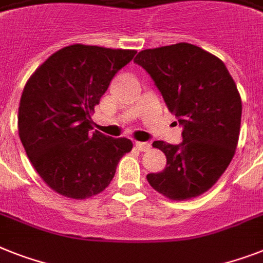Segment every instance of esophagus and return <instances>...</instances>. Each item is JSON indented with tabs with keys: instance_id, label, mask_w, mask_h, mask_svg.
Masks as SVG:
<instances>
[{
	"instance_id": "esophagus-1",
	"label": "esophagus",
	"mask_w": 263,
	"mask_h": 263,
	"mask_svg": "<svg viewBox=\"0 0 263 263\" xmlns=\"http://www.w3.org/2000/svg\"><path fill=\"white\" fill-rule=\"evenodd\" d=\"M135 146L139 151H148V148H150V143L135 142Z\"/></svg>"
}]
</instances>
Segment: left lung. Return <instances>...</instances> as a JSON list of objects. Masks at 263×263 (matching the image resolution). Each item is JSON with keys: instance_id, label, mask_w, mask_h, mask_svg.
Returning <instances> with one entry per match:
<instances>
[{"instance_id": "1", "label": "left lung", "mask_w": 263, "mask_h": 263, "mask_svg": "<svg viewBox=\"0 0 263 263\" xmlns=\"http://www.w3.org/2000/svg\"><path fill=\"white\" fill-rule=\"evenodd\" d=\"M146 70L182 125V143L157 140L166 167L147 174L151 186L170 200L197 197L216 183L238 146L242 100L223 62L189 43L140 51Z\"/></svg>"}]
</instances>
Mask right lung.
Here are the masks:
<instances>
[{
  "instance_id": "obj_1",
  "label": "right lung",
  "mask_w": 263,
  "mask_h": 263,
  "mask_svg": "<svg viewBox=\"0 0 263 263\" xmlns=\"http://www.w3.org/2000/svg\"><path fill=\"white\" fill-rule=\"evenodd\" d=\"M135 50L72 44L51 55L25 83L18 136L32 166L57 193L82 200L101 193L119 161L132 150L127 138L91 131V113Z\"/></svg>"
}]
</instances>
